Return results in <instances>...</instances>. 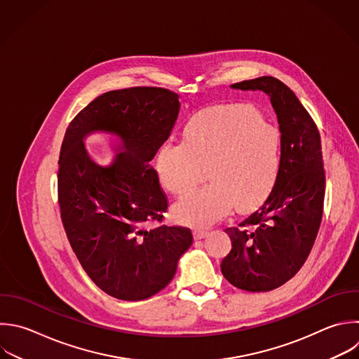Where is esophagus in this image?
<instances>
[{
    "label": "esophagus",
    "instance_id": "1",
    "mask_svg": "<svg viewBox=\"0 0 359 359\" xmlns=\"http://www.w3.org/2000/svg\"><path fill=\"white\" fill-rule=\"evenodd\" d=\"M206 236H208V231L203 230V229H195V230H194V238H195V240L205 238Z\"/></svg>",
    "mask_w": 359,
    "mask_h": 359
}]
</instances>
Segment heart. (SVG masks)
Instances as JSON below:
<instances>
[{"instance_id": "1", "label": "heart", "mask_w": 359, "mask_h": 359, "mask_svg": "<svg viewBox=\"0 0 359 359\" xmlns=\"http://www.w3.org/2000/svg\"><path fill=\"white\" fill-rule=\"evenodd\" d=\"M156 170L175 195L194 188L206 170L210 184L182 196L174 215L185 224L210 226L233 206L247 212L268 198L280 170V137L254 107H212L191 118L182 143L160 146Z\"/></svg>"}]
</instances>
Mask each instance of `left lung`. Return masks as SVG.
<instances>
[{
    "label": "left lung",
    "mask_w": 359,
    "mask_h": 359,
    "mask_svg": "<svg viewBox=\"0 0 359 359\" xmlns=\"http://www.w3.org/2000/svg\"><path fill=\"white\" fill-rule=\"evenodd\" d=\"M268 94L280 132V170L265 202L224 231L231 250L223 258V276L236 287L268 292L293 278L317 237L325 192L318 129L294 93L264 76L231 86Z\"/></svg>",
    "instance_id": "8db88e82"
}]
</instances>
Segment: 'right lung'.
<instances>
[{"label":"right lung","mask_w":359,"mask_h":359,"mask_svg":"<svg viewBox=\"0 0 359 359\" xmlns=\"http://www.w3.org/2000/svg\"><path fill=\"white\" fill-rule=\"evenodd\" d=\"M180 111L165 88L105 93L70 122L60 150L57 194L62 222L93 282L121 300H144L164 289L191 247L188 227L163 223L168 199L149 163L168 139ZM94 130L118 134L124 151L112 166L93 162L82 139Z\"/></svg>","instance_id":"1"}]
</instances>
